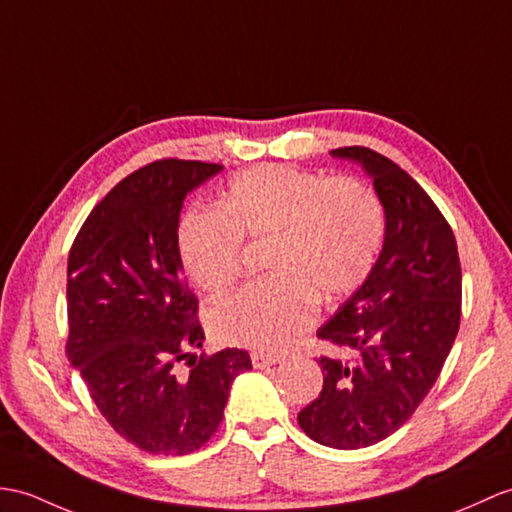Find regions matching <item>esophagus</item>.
<instances>
[{
    "mask_svg": "<svg viewBox=\"0 0 512 512\" xmlns=\"http://www.w3.org/2000/svg\"><path fill=\"white\" fill-rule=\"evenodd\" d=\"M251 360H253V366H255V368H268V366H272V364H277V362H279V355L255 351V353L251 355Z\"/></svg>",
    "mask_w": 512,
    "mask_h": 512,
    "instance_id": "esophagus-1",
    "label": "esophagus"
}]
</instances>
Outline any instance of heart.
<instances>
[{
  "label": "heart",
  "mask_w": 512,
  "mask_h": 512,
  "mask_svg": "<svg viewBox=\"0 0 512 512\" xmlns=\"http://www.w3.org/2000/svg\"><path fill=\"white\" fill-rule=\"evenodd\" d=\"M384 229L382 202L358 178L264 163L233 178L222 211L185 213L178 255L200 290L224 294L242 275V242H268L270 277L220 301L209 327L224 344L281 351L312 327L314 296L338 301L366 281Z\"/></svg>",
  "instance_id": "heart-1"
}]
</instances>
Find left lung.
Returning a JSON list of instances; mask_svg holds the SVG:
<instances>
[{
	"instance_id": "1",
	"label": "left lung",
	"mask_w": 512,
	"mask_h": 512,
	"mask_svg": "<svg viewBox=\"0 0 512 512\" xmlns=\"http://www.w3.org/2000/svg\"><path fill=\"white\" fill-rule=\"evenodd\" d=\"M371 174L386 235L371 275L316 331L323 390L299 412L301 430L334 449L397 432L436 384L460 327L462 270L449 222L395 161L364 146L331 150Z\"/></svg>"
}]
</instances>
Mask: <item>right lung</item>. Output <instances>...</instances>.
Masks as SVG:
<instances>
[{
	"label": "right lung",
	"mask_w": 512,
	"mask_h": 512,
	"mask_svg": "<svg viewBox=\"0 0 512 512\" xmlns=\"http://www.w3.org/2000/svg\"><path fill=\"white\" fill-rule=\"evenodd\" d=\"M220 163L159 159L122 178L67 259V358L113 430L141 451L185 456L216 434L244 349L192 355L205 331L178 255L183 198ZM185 363L188 371L180 366Z\"/></svg>",
	"instance_id": "1"
}]
</instances>
